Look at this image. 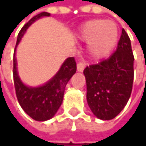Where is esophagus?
Segmentation results:
<instances>
[{"label": "esophagus", "instance_id": "1", "mask_svg": "<svg viewBox=\"0 0 146 146\" xmlns=\"http://www.w3.org/2000/svg\"><path fill=\"white\" fill-rule=\"evenodd\" d=\"M85 68V64L83 63V62H79V63H78L77 65V70L78 72H82L83 70H84Z\"/></svg>", "mask_w": 146, "mask_h": 146}]
</instances>
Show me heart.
I'll return each instance as SVG.
<instances>
[{
	"label": "heart",
	"instance_id": "b5f03b06",
	"mask_svg": "<svg viewBox=\"0 0 146 146\" xmlns=\"http://www.w3.org/2000/svg\"><path fill=\"white\" fill-rule=\"evenodd\" d=\"M79 37L88 44L90 58L102 60L115 48L119 39V29L114 22L102 19L91 20L81 27Z\"/></svg>",
	"mask_w": 146,
	"mask_h": 146
}]
</instances>
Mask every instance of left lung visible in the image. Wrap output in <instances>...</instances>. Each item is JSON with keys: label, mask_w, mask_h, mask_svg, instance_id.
Listing matches in <instances>:
<instances>
[{"label": "left lung", "mask_w": 146, "mask_h": 146, "mask_svg": "<svg viewBox=\"0 0 146 146\" xmlns=\"http://www.w3.org/2000/svg\"><path fill=\"white\" fill-rule=\"evenodd\" d=\"M133 61L131 40L123 29L116 51L84 69L87 102L99 119H113L127 104L133 90Z\"/></svg>", "instance_id": "left-lung-1"}]
</instances>
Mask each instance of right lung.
<instances>
[{"label":"right lung","mask_w":146,"mask_h":146,"mask_svg":"<svg viewBox=\"0 0 146 146\" xmlns=\"http://www.w3.org/2000/svg\"><path fill=\"white\" fill-rule=\"evenodd\" d=\"M44 16H50L48 13H41L34 16L25 25L18 35L17 42L13 54V81L16 91V97L23 110L32 119L38 121H44L51 119L56 113L63 102L65 88L69 79L77 71V64L74 57H68L57 73L50 80L39 87H29L25 85L19 78L17 71V61L15 57L16 47L25 34L27 28L37 19Z\"/></svg>","instance_id":"add662e5"}]
</instances>
